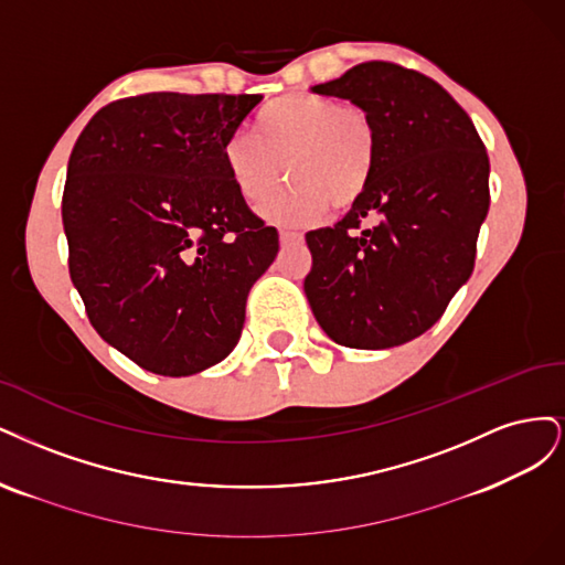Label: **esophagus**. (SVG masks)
Wrapping results in <instances>:
<instances>
[{"instance_id":"obj_1","label":"esophagus","mask_w":565,"mask_h":565,"mask_svg":"<svg viewBox=\"0 0 565 565\" xmlns=\"http://www.w3.org/2000/svg\"><path fill=\"white\" fill-rule=\"evenodd\" d=\"M279 239H281V246H290V244L302 242V234L300 232H290V230H281L279 232Z\"/></svg>"}]
</instances>
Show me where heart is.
<instances>
[{"instance_id":"heart-1","label":"heart","mask_w":565,"mask_h":565,"mask_svg":"<svg viewBox=\"0 0 565 565\" xmlns=\"http://www.w3.org/2000/svg\"><path fill=\"white\" fill-rule=\"evenodd\" d=\"M248 131H234L223 145L230 183L244 202L260 206L290 178L288 190L265 209L269 221L309 223L329 204L350 209L366 192L377 134L359 105L326 96L294 94L265 105Z\"/></svg>"}]
</instances>
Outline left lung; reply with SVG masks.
Here are the masks:
<instances>
[{"instance_id":"1","label":"left lung","mask_w":565,"mask_h":565,"mask_svg":"<svg viewBox=\"0 0 565 565\" xmlns=\"http://www.w3.org/2000/svg\"><path fill=\"white\" fill-rule=\"evenodd\" d=\"M312 94L363 107L377 159L350 213L305 234V296L338 344L396 348L431 329L471 277L490 204L486 145L441 84L402 65L361 63Z\"/></svg>"}]
</instances>
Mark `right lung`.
<instances>
[{"instance_id": "add662e5", "label": "right lung", "mask_w": 565, "mask_h": 565, "mask_svg": "<svg viewBox=\"0 0 565 565\" xmlns=\"http://www.w3.org/2000/svg\"><path fill=\"white\" fill-rule=\"evenodd\" d=\"M258 94H142L105 105L67 161L70 279L88 321L140 369L183 377L239 342L279 234L230 183L223 145Z\"/></svg>"}]
</instances>
